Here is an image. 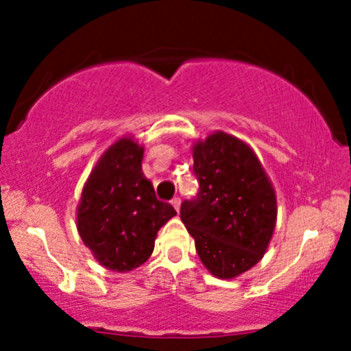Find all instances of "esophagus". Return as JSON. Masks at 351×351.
<instances>
[{
	"label": "esophagus",
	"instance_id": "esophagus-1",
	"mask_svg": "<svg viewBox=\"0 0 351 351\" xmlns=\"http://www.w3.org/2000/svg\"><path fill=\"white\" fill-rule=\"evenodd\" d=\"M171 205H173V207H175V210L178 212V210H180V205H182V200H180V197H175V198H173V200H171Z\"/></svg>",
	"mask_w": 351,
	"mask_h": 351
}]
</instances>
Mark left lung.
<instances>
[{
  "mask_svg": "<svg viewBox=\"0 0 351 351\" xmlns=\"http://www.w3.org/2000/svg\"><path fill=\"white\" fill-rule=\"evenodd\" d=\"M193 173L200 189L180 217L204 267L217 278L238 277L263 258L274 236V186L253 149L222 130L193 144Z\"/></svg>",
  "mask_w": 351,
  "mask_h": 351,
  "instance_id": "8db88e82",
  "label": "left lung"
}]
</instances>
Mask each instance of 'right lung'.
Segmentation results:
<instances>
[{"mask_svg":"<svg viewBox=\"0 0 351 351\" xmlns=\"http://www.w3.org/2000/svg\"><path fill=\"white\" fill-rule=\"evenodd\" d=\"M143 146L122 137L98 159L81 192L77 232L112 271H130L147 261L158 231L176 215L156 198L143 173Z\"/></svg>","mask_w":351,"mask_h":351,"instance_id":"right-lung-1","label":"right lung"}]
</instances>
